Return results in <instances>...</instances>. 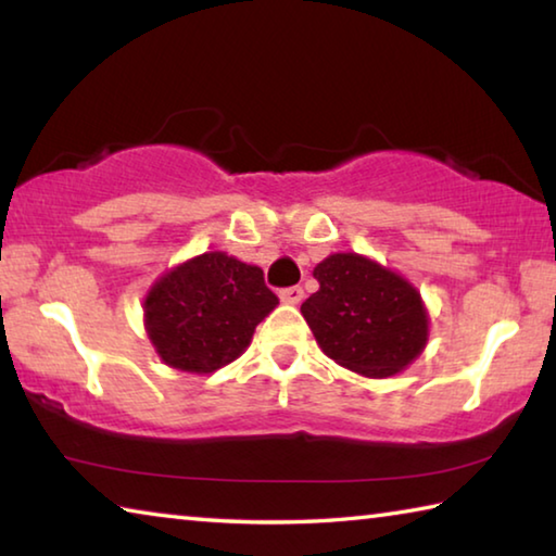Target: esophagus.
Here are the masks:
<instances>
[{
    "label": "esophagus",
    "instance_id": "1",
    "mask_svg": "<svg viewBox=\"0 0 556 556\" xmlns=\"http://www.w3.org/2000/svg\"><path fill=\"white\" fill-rule=\"evenodd\" d=\"M279 299L285 301V304H299L301 299H304V289L301 287H287L279 291Z\"/></svg>",
    "mask_w": 556,
    "mask_h": 556
}]
</instances>
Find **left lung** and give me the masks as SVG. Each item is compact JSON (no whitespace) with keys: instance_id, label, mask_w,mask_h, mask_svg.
I'll use <instances>...</instances> for the list:
<instances>
[{"instance_id":"8db88e82","label":"left lung","mask_w":556,"mask_h":556,"mask_svg":"<svg viewBox=\"0 0 556 556\" xmlns=\"http://www.w3.org/2000/svg\"><path fill=\"white\" fill-rule=\"evenodd\" d=\"M318 291L301 304L321 351L365 378H390L421 355L429 314L397 271L355 252H336L314 269Z\"/></svg>"}]
</instances>
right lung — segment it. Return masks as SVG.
Returning a JSON list of instances; mask_svg holds the SVG:
<instances>
[{"label": "right lung", "instance_id": "right-lung-1", "mask_svg": "<svg viewBox=\"0 0 556 556\" xmlns=\"http://www.w3.org/2000/svg\"><path fill=\"white\" fill-rule=\"evenodd\" d=\"M277 304L260 267L205 252L154 281L144 328L168 368L203 375L240 357Z\"/></svg>", "mask_w": 556, "mask_h": 556}]
</instances>
